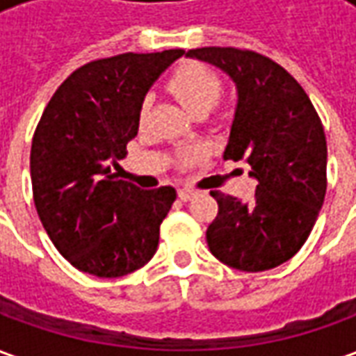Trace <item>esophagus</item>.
<instances>
[{
  "instance_id": "esophagus-1",
  "label": "esophagus",
  "mask_w": 356,
  "mask_h": 356,
  "mask_svg": "<svg viewBox=\"0 0 356 356\" xmlns=\"http://www.w3.org/2000/svg\"><path fill=\"white\" fill-rule=\"evenodd\" d=\"M179 200L183 202H188L191 198H194L196 196V191H193V188H179Z\"/></svg>"
}]
</instances>
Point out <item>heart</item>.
<instances>
[{
	"label": "heart",
	"instance_id": "heart-1",
	"mask_svg": "<svg viewBox=\"0 0 356 356\" xmlns=\"http://www.w3.org/2000/svg\"><path fill=\"white\" fill-rule=\"evenodd\" d=\"M171 93L185 104L193 114H206L217 104L223 93V81L209 66L200 63H186L175 70L170 80ZM150 99H145L140 114L145 116ZM204 158L200 147L185 148L179 152L181 165H194Z\"/></svg>",
	"mask_w": 356,
	"mask_h": 356
}]
</instances>
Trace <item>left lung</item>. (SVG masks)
<instances>
[{
	"label": "left lung",
	"instance_id": "left-lung-1",
	"mask_svg": "<svg viewBox=\"0 0 356 356\" xmlns=\"http://www.w3.org/2000/svg\"><path fill=\"white\" fill-rule=\"evenodd\" d=\"M186 57L223 70L236 86L225 160H244L257 179L252 202L211 191L219 211L206 231L225 265L259 273L298 254L326 194V135L313 102L293 76L265 55L236 47H200Z\"/></svg>",
	"mask_w": 356,
	"mask_h": 356
}]
</instances>
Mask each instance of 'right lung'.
Segmentation results:
<instances>
[{
  "label": "right lung",
  "mask_w": 356,
  "mask_h": 356,
  "mask_svg": "<svg viewBox=\"0 0 356 356\" xmlns=\"http://www.w3.org/2000/svg\"><path fill=\"white\" fill-rule=\"evenodd\" d=\"M183 49L91 60L66 78L35 127L30 175L38 216L60 255L118 278L156 254L173 186L143 191L112 173L139 131L145 95Z\"/></svg>",
  "instance_id": "right-lung-1"
}]
</instances>
